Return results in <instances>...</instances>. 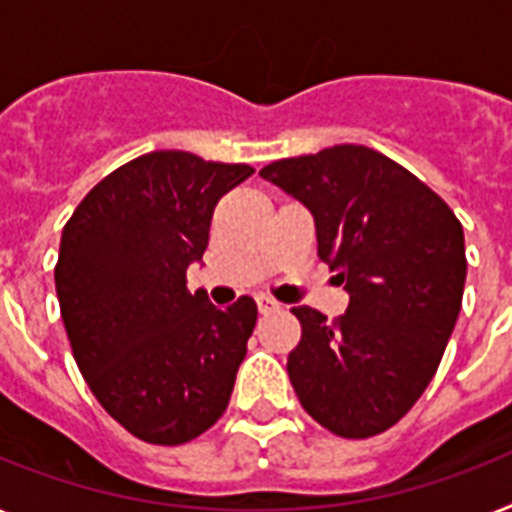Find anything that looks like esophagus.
Returning <instances> with one entry per match:
<instances>
[{
	"label": "esophagus",
	"instance_id": "esophagus-1",
	"mask_svg": "<svg viewBox=\"0 0 512 512\" xmlns=\"http://www.w3.org/2000/svg\"><path fill=\"white\" fill-rule=\"evenodd\" d=\"M255 302L260 313H273V310H278V302L273 297H268V294H257Z\"/></svg>",
	"mask_w": 512,
	"mask_h": 512
}]
</instances>
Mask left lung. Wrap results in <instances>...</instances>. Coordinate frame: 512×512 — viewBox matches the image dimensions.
I'll use <instances>...</instances> for the list:
<instances>
[{"label":"left lung","instance_id":"1","mask_svg":"<svg viewBox=\"0 0 512 512\" xmlns=\"http://www.w3.org/2000/svg\"><path fill=\"white\" fill-rule=\"evenodd\" d=\"M260 176L313 213L318 257L350 292L326 321L292 307L302 339L286 371L310 418L344 439L392 429L442 363L463 305V226L400 162L360 144L286 157Z\"/></svg>","mask_w":512,"mask_h":512}]
</instances>
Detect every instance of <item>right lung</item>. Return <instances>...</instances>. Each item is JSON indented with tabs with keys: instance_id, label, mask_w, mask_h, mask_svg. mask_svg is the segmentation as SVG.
Segmentation results:
<instances>
[{
	"instance_id": "obj_1",
	"label": "right lung",
	"mask_w": 512,
	"mask_h": 512,
	"mask_svg": "<svg viewBox=\"0 0 512 512\" xmlns=\"http://www.w3.org/2000/svg\"><path fill=\"white\" fill-rule=\"evenodd\" d=\"M252 173L149 152L102 178L62 228L54 286L78 371L141 442L186 444L226 413L257 305L218 310L186 289V268L205 255L218 199Z\"/></svg>"
}]
</instances>
